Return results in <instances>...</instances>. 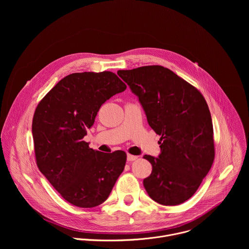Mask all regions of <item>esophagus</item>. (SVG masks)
Returning a JSON list of instances; mask_svg holds the SVG:
<instances>
[{"label": "esophagus", "mask_w": 249, "mask_h": 249, "mask_svg": "<svg viewBox=\"0 0 249 249\" xmlns=\"http://www.w3.org/2000/svg\"><path fill=\"white\" fill-rule=\"evenodd\" d=\"M137 159H138L137 156H133V155H130V154L127 155V160L128 161H133V160H136Z\"/></svg>", "instance_id": "34e87169"}]
</instances>
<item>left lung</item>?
Masks as SVG:
<instances>
[{
	"mask_svg": "<svg viewBox=\"0 0 249 249\" xmlns=\"http://www.w3.org/2000/svg\"><path fill=\"white\" fill-rule=\"evenodd\" d=\"M139 98L151 128L160 137L159 158L144 179L149 196L164 206L179 205L199 188L215 158L213 124L201 92L162 66L118 71Z\"/></svg>",
	"mask_w": 249,
	"mask_h": 249,
	"instance_id": "obj_1",
	"label": "left lung"
}]
</instances>
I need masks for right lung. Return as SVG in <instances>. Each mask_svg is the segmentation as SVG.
<instances>
[{
	"label": "right lung",
	"instance_id": "obj_1",
	"mask_svg": "<svg viewBox=\"0 0 249 249\" xmlns=\"http://www.w3.org/2000/svg\"><path fill=\"white\" fill-rule=\"evenodd\" d=\"M111 72H84L62 79L39 102L32 120L36 163L61 196L92 208L108 198L124 170L126 153H101L84 141L102 103L126 89Z\"/></svg>",
	"mask_w": 249,
	"mask_h": 249
}]
</instances>
